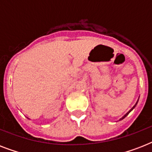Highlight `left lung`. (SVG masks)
Masks as SVG:
<instances>
[{
  "mask_svg": "<svg viewBox=\"0 0 152 152\" xmlns=\"http://www.w3.org/2000/svg\"><path fill=\"white\" fill-rule=\"evenodd\" d=\"M138 101H139V99H138V100H137V102H136V104H135V105H134V106H133V107H132V109H131V110H129V112H128V113H125V115L123 116L122 118H120V120H119V121H121V120H122V119H124V118H125V117H126V116H127V115H128V114H129V113H130V112H131V111H132V110H133V109H134V108H135V107H136V106H137V102H138Z\"/></svg>",
  "mask_w": 152,
  "mask_h": 152,
  "instance_id": "1",
  "label": "left lung"
}]
</instances>
